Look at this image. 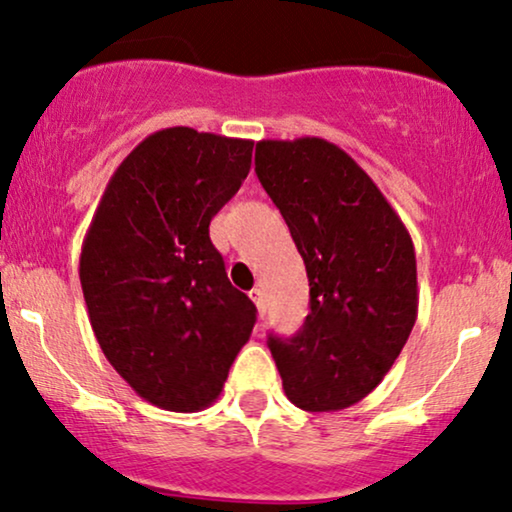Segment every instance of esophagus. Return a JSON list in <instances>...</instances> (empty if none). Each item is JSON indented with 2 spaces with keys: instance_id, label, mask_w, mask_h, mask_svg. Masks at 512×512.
Instances as JSON below:
<instances>
[{
  "instance_id": "1",
  "label": "esophagus",
  "mask_w": 512,
  "mask_h": 512,
  "mask_svg": "<svg viewBox=\"0 0 512 512\" xmlns=\"http://www.w3.org/2000/svg\"><path fill=\"white\" fill-rule=\"evenodd\" d=\"M249 296H251V301H254V304H256L258 315H261V318H263V313H266V301H263V289H258V287L251 289Z\"/></svg>"
}]
</instances>
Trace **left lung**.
I'll list each match as a JSON object with an SVG mask.
<instances>
[{"label":"left lung","instance_id":"left-lung-1","mask_svg":"<svg viewBox=\"0 0 512 512\" xmlns=\"http://www.w3.org/2000/svg\"><path fill=\"white\" fill-rule=\"evenodd\" d=\"M256 175L306 263L311 313L268 346L287 399L330 413L370 394L418 318L415 249L380 187L320 137L261 140Z\"/></svg>","mask_w":512,"mask_h":512}]
</instances>
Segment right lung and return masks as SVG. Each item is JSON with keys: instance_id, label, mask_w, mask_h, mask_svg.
Here are the masks:
<instances>
[{"instance_id": "add662e5", "label": "right lung", "mask_w": 512, "mask_h": 512, "mask_svg": "<svg viewBox=\"0 0 512 512\" xmlns=\"http://www.w3.org/2000/svg\"><path fill=\"white\" fill-rule=\"evenodd\" d=\"M254 142L166 128L106 185L82 242L80 285L104 356L144 401L197 413L218 399L256 306L230 285L208 237Z\"/></svg>"}]
</instances>
